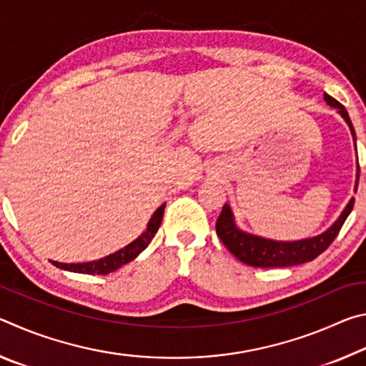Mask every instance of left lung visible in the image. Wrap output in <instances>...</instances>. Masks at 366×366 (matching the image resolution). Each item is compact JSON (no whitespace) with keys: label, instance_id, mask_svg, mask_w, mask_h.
Listing matches in <instances>:
<instances>
[{"label":"left lung","instance_id":"obj_1","mask_svg":"<svg viewBox=\"0 0 366 366\" xmlns=\"http://www.w3.org/2000/svg\"><path fill=\"white\" fill-rule=\"evenodd\" d=\"M325 102L330 104L331 108H336L337 113L342 116V119L347 122V126L350 129L352 139L355 144V131L352 126V121L347 113L345 108L337 100H334L332 97L325 94ZM357 150V145H355ZM358 187V163H357V179H355V192ZM354 197L350 198L347 203L342 213L339 214V218L332 222V224L326 229L325 232L313 237L299 239V240H274V239H266L262 235L250 234L240 229L235 224V218L232 213V208L224 203L222 212L219 214L218 221H216V232H218L222 244L227 247V250L232 253L235 258H239L240 262L255 266V268H286V266H295L302 264L317 258L320 253H323L327 247L331 245L334 239L337 237V234L342 227L347 216L350 214L352 208H354Z\"/></svg>","mask_w":366,"mask_h":366}]
</instances>
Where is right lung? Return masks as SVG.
I'll use <instances>...</instances> for the list:
<instances>
[{"label":"right lung","mask_w":366,"mask_h":366,"mask_svg":"<svg viewBox=\"0 0 366 366\" xmlns=\"http://www.w3.org/2000/svg\"><path fill=\"white\" fill-rule=\"evenodd\" d=\"M164 203L157 212L152 214L150 221H148L147 229L142 232L137 239L132 240L131 244H127L124 249L111 253L108 257H103L100 259H94V262H85V263H59V262H51L56 268H61L64 271L71 272H80V274H109L116 269H119L122 264L132 262L134 258H137L142 252H144L148 244L152 242L154 234L158 232L161 219H163L164 213Z\"/></svg>","instance_id":"obj_1"}]
</instances>
